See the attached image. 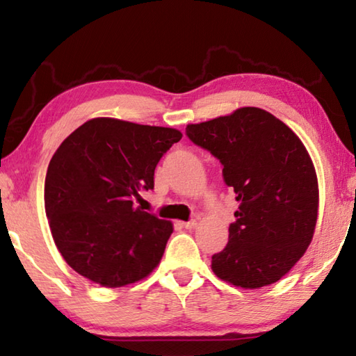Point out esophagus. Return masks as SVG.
I'll use <instances>...</instances> for the list:
<instances>
[{
	"label": "esophagus",
	"instance_id": "obj_1",
	"mask_svg": "<svg viewBox=\"0 0 356 356\" xmlns=\"http://www.w3.org/2000/svg\"><path fill=\"white\" fill-rule=\"evenodd\" d=\"M180 225H182L185 229H193V227H196V221H195V220L182 221V222H180Z\"/></svg>",
	"mask_w": 356,
	"mask_h": 356
}]
</instances>
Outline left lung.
Returning a JSON list of instances; mask_svg holds the SVG:
<instances>
[{
    "instance_id": "left-lung-1",
    "label": "left lung",
    "mask_w": 356,
    "mask_h": 356,
    "mask_svg": "<svg viewBox=\"0 0 356 356\" xmlns=\"http://www.w3.org/2000/svg\"><path fill=\"white\" fill-rule=\"evenodd\" d=\"M186 135L221 161L238 202L226 248L212 256L213 273L242 289L280 281L308 250L317 222V174L305 144L256 106L188 124Z\"/></svg>"
}]
</instances>
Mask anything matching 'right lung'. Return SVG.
I'll list each match as a JSON object with an SVG mask.
<instances>
[{"instance_id": "right-lung-1", "label": "right lung", "mask_w": 356, "mask_h": 356, "mask_svg": "<svg viewBox=\"0 0 356 356\" xmlns=\"http://www.w3.org/2000/svg\"><path fill=\"white\" fill-rule=\"evenodd\" d=\"M176 129L94 118L65 138L45 177V212L56 248L76 273L104 287L154 272L172 234L134 200L154 188V171L179 143Z\"/></svg>"}]
</instances>
